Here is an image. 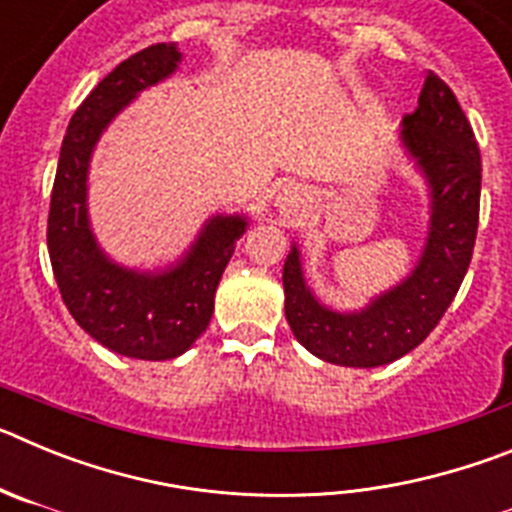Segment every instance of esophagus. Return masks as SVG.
<instances>
[{
    "label": "esophagus",
    "instance_id": "1",
    "mask_svg": "<svg viewBox=\"0 0 512 512\" xmlns=\"http://www.w3.org/2000/svg\"><path fill=\"white\" fill-rule=\"evenodd\" d=\"M279 202H282V205H297V202H300V194L284 192V197H279Z\"/></svg>",
    "mask_w": 512,
    "mask_h": 512
}]
</instances>
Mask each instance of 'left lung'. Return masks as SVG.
<instances>
[{
  "label": "left lung",
  "mask_w": 512,
  "mask_h": 512,
  "mask_svg": "<svg viewBox=\"0 0 512 512\" xmlns=\"http://www.w3.org/2000/svg\"><path fill=\"white\" fill-rule=\"evenodd\" d=\"M402 143L431 187V225L418 266L359 312L328 310L302 277L300 251L284 261V312L297 341L338 366L390 364L425 341L449 310L472 261L479 223L482 158L467 115L449 84L428 71Z\"/></svg>",
  "instance_id": "1"
}]
</instances>
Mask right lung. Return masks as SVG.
<instances>
[{"instance_id":"1","label":"right lung","mask_w":512,"mask_h":512,"mask_svg":"<svg viewBox=\"0 0 512 512\" xmlns=\"http://www.w3.org/2000/svg\"><path fill=\"white\" fill-rule=\"evenodd\" d=\"M182 61L174 43L148 45L110 71L69 122L48 212V253L61 297L94 341L130 359L184 354L210 325L215 289L246 233L241 215H217L176 266L156 274L104 256L87 215V171L99 135L135 94L171 76Z\"/></svg>"}]
</instances>
